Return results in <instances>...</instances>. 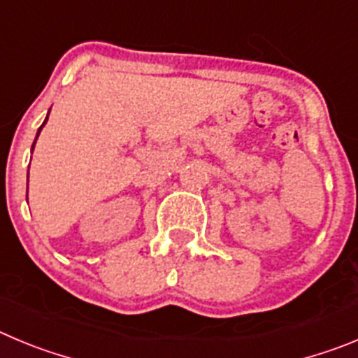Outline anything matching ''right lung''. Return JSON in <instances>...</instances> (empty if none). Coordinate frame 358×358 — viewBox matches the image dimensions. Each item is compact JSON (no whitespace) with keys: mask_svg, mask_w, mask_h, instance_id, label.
I'll use <instances>...</instances> for the list:
<instances>
[{"mask_svg":"<svg viewBox=\"0 0 358 358\" xmlns=\"http://www.w3.org/2000/svg\"><path fill=\"white\" fill-rule=\"evenodd\" d=\"M45 122H48V119H45V120H44V124H45ZM44 124H42V126H41V127H38V133H37V138H38V134H41V131H42V127H44ZM37 138H35V142H37ZM34 147H35V143H34ZM31 150H34V149H31Z\"/></svg>","mask_w":358,"mask_h":358,"instance_id":"1","label":"right lung"}]
</instances>
